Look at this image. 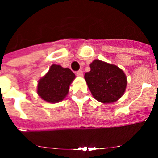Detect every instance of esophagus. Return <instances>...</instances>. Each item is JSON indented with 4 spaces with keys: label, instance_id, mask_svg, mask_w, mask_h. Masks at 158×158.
I'll return each mask as SVG.
<instances>
[{
    "label": "esophagus",
    "instance_id": "esophagus-1",
    "mask_svg": "<svg viewBox=\"0 0 158 158\" xmlns=\"http://www.w3.org/2000/svg\"><path fill=\"white\" fill-rule=\"evenodd\" d=\"M76 74L77 77H82L83 76V71L82 70H78L77 71Z\"/></svg>",
    "mask_w": 158,
    "mask_h": 158
}]
</instances>
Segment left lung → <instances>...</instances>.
<instances>
[{
  "mask_svg": "<svg viewBox=\"0 0 158 158\" xmlns=\"http://www.w3.org/2000/svg\"><path fill=\"white\" fill-rule=\"evenodd\" d=\"M91 70L85 73V79L93 97L102 103H113L123 95L127 77L118 66L94 60L90 64Z\"/></svg>",
  "mask_w": 158,
  "mask_h": 158,
  "instance_id": "left-lung-1",
  "label": "left lung"
}]
</instances>
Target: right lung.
<instances>
[{
    "label": "right lung",
    "mask_w": 158,
    "mask_h": 158,
    "mask_svg": "<svg viewBox=\"0 0 158 158\" xmlns=\"http://www.w3.org/2000/svg\"><path fill=\"white\" fill-rule=\"evenodd\" d=\"M75 74L69 68L52 65L48 73L38 83L37 93L43 100L57 103L63 100L69 89Z\"/></svg>",
    "instance_id": "add662e5"
}]
</instances>
